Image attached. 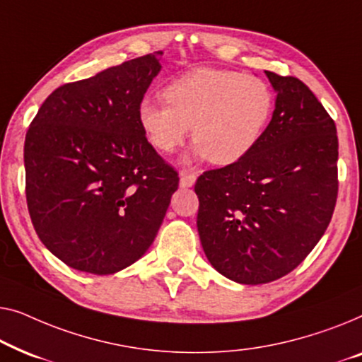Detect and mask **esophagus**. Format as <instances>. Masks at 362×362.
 I'll return each mask as SVG.
<instances>
[{"mask_svg":"<svg viewBox=\"0 0 362 362\" xmlns=\"http://www.w3.org/2000/svg\"><path fill=\"white\" fill-rule=\"evenodd\" d=\"M197 180L195 174H187V172H182L180 174V185L182 187H192Z\"/></svg>","mask_w":362,"mask_h":362,"instance_id":"34e87169","label":"esophagus"}]
</instances>
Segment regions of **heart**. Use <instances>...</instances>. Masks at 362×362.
<instances>
[{
	"label": "heart",
	"instance_id": "heart-1",
	"mask_svg": "<svg viewBox=\"0 0 362 362\" xmlns=\"http://www.w3.org/2000/svg\"><path fill=\"white\" fill-rule=\"evenodd\" d=\"M274 111L262 77L225 69H195L167 85L165 98H144L137 118L152 146L174 152L192 124L193 154L233 164L257 144Z\"/></svg>",
	"mask_w": 362,
	"mask_h": 362
}]
</instances>
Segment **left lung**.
<instances>
[{
  "mask_svg": "<svg viewBox=\"0 0 362 362\" xmlns=\"http://www.w3.org/2000/svg\"><path fill=\"white\" fill-rule=\"evenodd\" d=\"M266 75L277 100L261 139L195 183L203 251L218 272L246 285L292 272L327 231L338 198L333 118L302 80Z\"/></svg>",
  "mask_w": 362,
  "mask_h": 362,
  "instance_id": "left-lung-1",
  "label": "left lung"
}]
</instances>
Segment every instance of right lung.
<instances>
[{
	"mask_svg": "<svg viewBox=\"0 0 362 362\" xmlns=\"http://www.w3.org/2000/svg\"><path fill=\"white\" fill-rule=\"evenodd\" d=\"M162 52L54 90L24 141L26 200L45 247L81 272L108 276L154 241L179 187L137 110Z\"/></svg>",
	"mask_w": 362,
	"mask_h": 362,
	"instance_id": "add662e5",
	"label": "right lung"
}]
</instances>
